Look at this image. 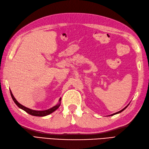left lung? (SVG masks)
Masks as SVG:
<instances>
[{"instance_id":"obj_1","label":"left lung","mask_w":149,"mask_h":149,"mask_svg":"<svg viewBox=\"0 0 149 149\" xmlns=\"http://www.w3.org/2000/svg\"><path fill=\"white\" fill-rule=\"evenodd\" d=\"M129 104H128L127 106H126V107L125 108H124L123 109H121V111H118V112H116V113H114V114H111V115H109V116H113V115H114V114H118V113H121V112H122V111H123V110L124 109H125L126 108H127V106H128Z\"/></svg>"}]
</instances>
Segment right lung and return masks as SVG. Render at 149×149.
<instances>
[{"mask_svg": "<svg viewBox=\"0 0 149 149\" xmlns=\"http://www.w3.org/2000/svg\"><path fill=\"white\" fill-rule=\"evenodd\" d=\"M10 92L11 97H12L14 102H15V103H16V104L18 106V107L19 108H21V109H22V110H24V111H25L26 113H28V114H31V115H33V116H45L48 115V114H51L53 112H54L55 110H56L57 109H58L59 108V106H60L61 98H60L58 104H56L55 106H53V107L49 108L48 109H47V110H44V111H36V110H33V109H29L28 108H26V107H25V106L21 104L19 102H18L16 100V99H15V97H14L13 94L12 92H11L10 90Z\"/></svg>", "mask_w": 149, "mask_h": 149, "instance_id": "1", "label": "right lung"}]
</instances>
